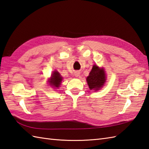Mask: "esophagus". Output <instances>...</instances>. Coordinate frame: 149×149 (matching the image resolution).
<instances>
[{
    "label": "esophagus",
    "instance_id": "34e87169",
    "mask_svg": "<svg viewBox=\"0 0 149 149\" xmlns=\"http://www.w3.org/2000/svg\"><path fill=\"white\" fill-rule=\"evenodd\" d=\"M80 74H81L80 71H75L74 73V75L75 77H78V76H79V75H80Z\"/></svg>",
    "mask_w": 149,
    "mask_h": 149
}]
</instances>
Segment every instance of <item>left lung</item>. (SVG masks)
<instances>
[{
  "instance_id": "1",
  "label": "left lung",
  "mask_w": 149,
  "mask_h": 149,
  "mask_svg": "<svg viewBox=\"0 0 149 149\" xmlns=\"http://www.w3.org/2000/svg\"><path fill=\"white\" fill-rule=\"evenodd\" d=\"M86 81L91 90H99L106 82V74L104 69L94 65L86 78Z\"/></svg>"
}]
</instances>
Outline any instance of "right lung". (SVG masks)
<instances>
[{
    "label": "right lung",
    "mask_w": 149,
    "mask_h": 149,
    "mask_svg": "<svg viewBox=\"0 0 149 149\" xmlns=\"http://www.w3.org/2000/svg\"><path fill=\"white\" fill-rule=\"evenodd\" d=\"M62 79L63 77H61L60 74L58 71L55 70L53 72L48 82L49 83V85L53 87V88H58L61 84Z\"/></svg>",
    "instance_id": "obj_1"
}]
</instances>
